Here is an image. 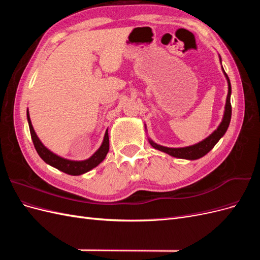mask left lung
<instances>
[{
    "label": "left lung",
    "mask_w": 260,
    "mask_h": 260,
    "mask_svg": "<svg viewBox=\"0 0 260 260\" xmlns=\"http://www.w3.org/2000/svg\"><path fill=\"white\" fill-rule=\"evenodd\" d=\"M219 59H220V62H221V57L219 56ZM222 70H223V68H222ZM223 74L225 76V79L228 82V95H226L225 106H224V114H223L221 122H220V124L218 125V128L214 132H212L209 137L204 139L199 143H196L191 146H185V147H166V146H162L159 144H156L151 139H148L149 144H151L154 148L158 149V151L166 153L170 156L177 157V158L195 160V159L201 158V157H203V156H205L210 151V149L218 143V141L224 136V133L226 132L228 127H229V124H230V120H231V114H232L231 102H230L231 83H230L229 77H228V75L224 73V70H223Z\"/></svg>",
    "instance_id": "obj_1"
}]
</instances>
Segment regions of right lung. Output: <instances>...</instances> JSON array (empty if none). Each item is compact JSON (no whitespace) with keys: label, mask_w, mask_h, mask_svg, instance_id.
<instances>
[{"label":"right lung","mask_w":260,"mask_h":260,"mask_svg":"<svg viewBox=\"0 0 260 260\" xmlns=\"http://www.w3.org/2000/svg\"><path fill=\"white\" fill-rule=\"evenodd\" d=\"M27 119H28V123H29L31 139H32V142L37 149V152H38L39 156H40L46 164H49L50 166L56 168L62 172H65V174L70 175V176H80L82 174H85V172L90 171L91 169L95 168L98 165H100L105 159V157H106V155L108 153V149H109L108 130H106V132H105L103 143H102L100 148L90 157V158L85 159V160H70L67 158H62V157L54 154L53 152L50 151L48 147H45L43 145L40 139H39L37 136V133L32 127V123H31L28 109H27Z\"/></svg>","instance_id":"right-lung-1"}]
</instances>
